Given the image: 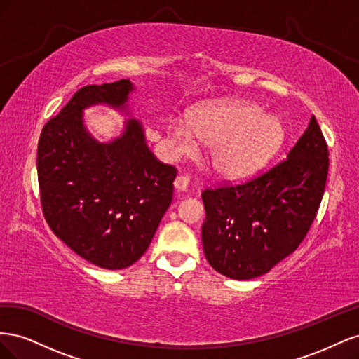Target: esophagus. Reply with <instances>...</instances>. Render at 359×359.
<instances>
[{"mask_svg": "<svg viewBox=\"0 0 359 359\" xmlns=\"http://www.w3.org/2000/svg\"><path fill=\"white\" fill-rule=\"evenodd\" d=\"M189 182H190V178L187 175H178L175 178V181H173V186H175L177 190L184 191V190H187Z\"/></svg>", "mask_w": 359, "mask_h": 359, "instance_id": "1", "label": "esophagus"}]
</instances>
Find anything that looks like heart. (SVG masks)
Instances as JSON below:
<instances>
[{"instance_id": "obj_1", "label": "heart", "mask_w": 359, "mask_h": 359, "mask_svg": "<svg viewBox=\"0 0 359 359\" xmlns=\"http://www.w3.org/2000/svg\"><path fill=\"white\" fill-rule=\"evenodd\" d=\"M177 153H190L196 137L212 144L210 160L220 177L232 181L250 178L277 156L286 142V128L264 107L244 100H224L198 107L189 119L169 124Z\"/></svg>"}]
</instances>
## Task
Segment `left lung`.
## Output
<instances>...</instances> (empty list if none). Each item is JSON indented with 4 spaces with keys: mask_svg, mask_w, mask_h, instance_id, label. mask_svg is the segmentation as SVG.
<instances>
[{
    "mask_svg": "<svg viewBox=\"0 0 359 359\" xmlns=\"http://www.w3.org/2000/svg\"><path fill=\"white\" fill-rule=\"evenodd\" d=\"M328 166V145L311 116L286 160L238 186L203 190L210 265L229 278L252 280L295 252L316 219Z\"/></svg>",
    "mask_w": 359,
    "mask_h": 359,
    "instance_id": "obj_1",
    "label": "left lung"
}]
</instances>
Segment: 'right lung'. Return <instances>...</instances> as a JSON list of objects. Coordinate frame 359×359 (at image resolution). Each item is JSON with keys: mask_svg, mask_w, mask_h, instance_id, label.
I'll use <instances>...</instances> for the list:
<instances>
[{"mask_svg": "<svg viewBox=\"0 0 359 359\" xmlns=\"http://www.w3.org/2000/svg\"><path fill=\"white\" fill-rule=\"evenodd\" d=\"M133 83L86 85L41 130L37 175L43 215L60 240L93 265L123 269L140 259L172 202L177 169L151 153L144 128L102 144L83 126V109L128 112Z\"/></svg>", "mask_w": 359, "mask_h": 359, "instance_id": "obj_1", "label": "right lung"}]
</instances>
